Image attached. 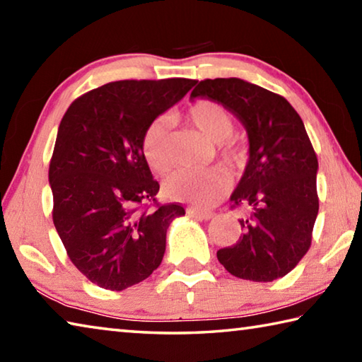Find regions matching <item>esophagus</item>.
I'll return each mask as SVG.
<instances>
[{
	"label": "esophagus",
	"instance_id": "34e87169",
	"mask_svg": "<svg viewBox=\"0 0 362 362\" xmlns=\"http://www.w3.org/2000/svg\"><path fill=\"white\" fill-rule=\"evenodd\" d=\"M188 214L193 217H198V218H203V220H209L214 217V212L212 211H199V209H188Z\"/></svg>",
	"mask_w": 362,
	"mask_h": 362
}]
</instances>
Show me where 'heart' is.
Listing matches in <instances>:
<instances>
[{"instance_id":"1","label":"heart","mask_w":362,"mask_h":362,"mask_svg":"<svg viewBox=\"0 0 362 362\" xmlns=\"http://www.w3.org/2000/svg\"><path fill=\"white\" fill-rule=\"evenodd\" d=\"M187 119L204 136L217 142V155L231 174L246 169L250 150L246 139L231 136L235 131V116L220 102L199 99L188 107ZM142 153L150 166L164 173L173 164L169 121L158 118L148 124L142 137ZM164 194L170 199L187 201L196 206H209L228 188V179L220 168L206 170L180 169L169 174L163 183Z\"/></svg>"}]
</instances>
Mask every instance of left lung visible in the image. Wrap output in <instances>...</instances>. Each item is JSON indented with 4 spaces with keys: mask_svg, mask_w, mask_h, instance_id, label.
Returning <instances> with one entry per match:
<instances>
[{
    "mask_svg": "<svg viewBox=\"0 0 362 362\" xmlns=\"http://www.w3.org/2000/svg\"><path fill=\"white\" fill-rule=\"evenodd\" d=\"M192 97L231 110L249 134L250 158L230 198L243 233L217 259L233 276L269 283L297 267L311 246L320 198L317 156L303 121L283 95L240 78L203 79Z\"/></svg>",
    "mask_w": 362,
    "mask_h": 362,
    "instance_id": "left-lung-1",
    "label": "left lung"
}]
</instances>
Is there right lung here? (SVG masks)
I'll return each mask as SVG.
<instances>
[{
	"label": "right lung",
	"mask_w": 362,
	"mask_h": 362,
	"mask_svg": "<svg viewBox=\"0 0 362 362\" xmlns=\"http://www.w3.org/2000/svg\"><path fill=\"white\" fill-rule=\"evenodd\" d=\"M194 84L113 81L79 95L60 121L49 163L52 220L73 265L102 289L148 278L163 260L169 223L185 214L180 203L156 199L142 137Z\"/></svg>",
	"instance_id": "1"
}]
</instances>
